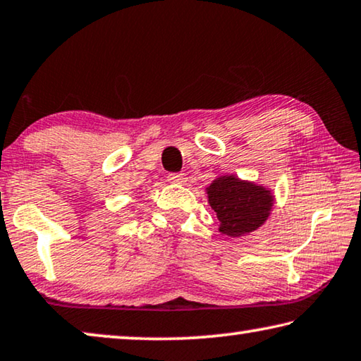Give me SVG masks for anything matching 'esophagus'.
Masks as SVG:
<instances>
[{
	"mask_svg": "<svg viewBox=\"0 0 361 361\" xmlns=\"http://www.w3.org/2000/svg\"><path fill=\"white\" fill-rule=\"evenodd\" d=\"M169 181L173 183V185H185L186 183V175L185 173H170Z\"/></svg>",
	"mask_w": 361,
	"mask_h": 361,
	"instance_id": "esophagus-1",
	"label": "esophagus"
}]
</instances>
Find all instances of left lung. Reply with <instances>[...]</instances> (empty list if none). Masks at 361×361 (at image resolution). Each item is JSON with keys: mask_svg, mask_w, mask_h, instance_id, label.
<instances>
[{"mask_svg": "<svg viewBox=\"0 0 361 361\" xmlns=\"http://www.w3.org/2000/svg\"><path fill=\"white\" fill-rule=\"evenodd\" d=\"M205 192L216 213L219 232L228 237H242L259 229L276 202L271 189L235 175L218 176Z\"/></svg>", "mask_w": 361, "mask_h": 361, "instance_id": "8db88e82", "label": "left lung"}]
</instances>
